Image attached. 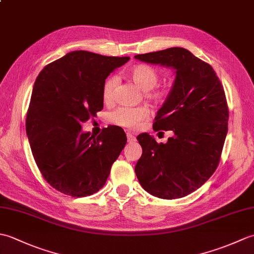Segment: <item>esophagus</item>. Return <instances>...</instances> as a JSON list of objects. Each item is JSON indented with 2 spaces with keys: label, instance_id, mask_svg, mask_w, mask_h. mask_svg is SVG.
<instances>
[{
  "label": "esophagus",
  "instance_id": "esophagus-1",
  "mask_svg": "<svg viewBox=\"0 0 254 254\" xmlns=\"http://www.w3.org/2000/svg\"><path fill=\"white\" fill-rule=\"evenodd\" d=\"M127 142H134L135 141V136H134V134L133 133H127Z\"/></svg>",
  "mask_w": 254,
  "mask_h": 254
}]
</instances>
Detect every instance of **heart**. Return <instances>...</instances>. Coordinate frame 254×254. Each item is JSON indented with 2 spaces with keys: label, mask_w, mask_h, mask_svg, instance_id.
Returning <instances> with one entry per match:
<instances>
[{
  "label": "heart",
  "mask_w": 254,
  "mask_h": 254,
  "mask_svg": "<svg viewBox=\"0 0 254 254\" xmlns=\"http://www.w3.org/2000/svg\"><path fill=\"white\" fill-rule=\"evenodd\" d=\"M130 76L138 88L146 91L145 96L153 101H160L163 99L165 93L161 89L154 88L159 80V74L152 66L146 64H137L133 66L130 71ZM118 84V78L111 76L106 80L102 88V98L105 101H110L113 97V90ZM149 115L147 107L136 108H119L110 115V121L123 127H135L137 124L146 119Z\"/></svg>",
  "instance_id": "b5f03b06"
}]
</instances>
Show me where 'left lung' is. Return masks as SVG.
Segmentation results:
<instances>
[{
	"instance_id": "obj_1",
	"label": "left lung",
	"mask_w": 254,
	"mask_h": 254,
	"mask_svg": "<svg viewBox=\"0 0 254 254\" xmlns=\"http://www.w3.org/2000/svg\"><path fill=\"white\" fill-rule=\"evenodd\" d=\"M175 69L176 79L155 117V131L175 135L158 144L147 133L137 141L143 154L135 174L145 191L165 199L194 192L214 174L228 131V106L216 73L208 63L183 48L134 57Z\"/></svg>"
}]
</instances>
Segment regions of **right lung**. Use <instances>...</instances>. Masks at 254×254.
Here are the masks:
<instances>
[{"mask_svg":"<svg viewBox=\"0 0 254 254\" xmlns=\"http://www.w3.org/2000/svg\"><path fill=\"white\" fill-rule=\"evenodd\" d=\"M128 60L73 51L38 75L26 133L42 177L61 193L82 197L98 192L126 146L121 127H105L95 136L82 132V123L102 110L106 78Z\"/></svg>","mask_w":254,"mask_h":254,"instance_id":"1","label":"right lung"}]
</instances>
